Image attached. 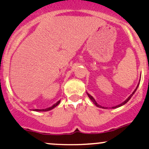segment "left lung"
Listing matches in <instances>:
<instances>
[{
  "mask_svg": "<svg viewBox=\"0 0 149 149\" xmlns=\"http://www.w3.org/2000/svg\"><path fill=\"white\" fill-rule=\"evenodd\" d=\"M139 83L138 84V86H137V87H136V89L134 90V91H133V92L132 93V94H130V96H129V97H128V98L127 99V100H125V101H124V102H123L122 103V104H119V105H117V106H115V107H112V109H114V108H118V107H121V106H123V105H124L125 104H126V103H127V102H128L129 100H130V98H131V97H132V96H133V94H134V93L136 92V90H137V88H138V87H139ZM86 94H87V95H88V97H89V99H90V100H91V101L93 102V103H94V104L96 105V106H97V107H100V108H104V109H105V108L104 107H102V106H100V104H98L97 103V102H96V101H95V100H94V99L93 98V97H92V96H91V95H90L89 94H88V93H86Z\"/></svg>",
  "mask_w": 149,
  "mask_h": 149,
  "instance_id": "8db88e82",
  "label": "left lung"
}]
</instances>
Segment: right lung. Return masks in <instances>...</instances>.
Here are the masks:
<instances>
[{"mask_svg":"<svg viewBox=\"0 0 149 149\" xmlns=\"http://www.w3.org/2000/svg\"><path fill=\"white\" fill-rule=\"evenodd\" d=\"M60 102H61V100H59V101L57 102L56 103L52 105V107H48V108H47V109H34V111H37V112H46V111L51 110V109H53V108H55V107L58 106V105L60 104Z\"/></svg>","mask_w":149,"mask_h":149,"instance_id":"obj_1","label":"right lung"}]
</instances>
